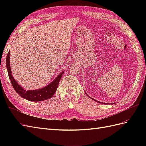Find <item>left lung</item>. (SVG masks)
Instances as JSON below:
<instances>
[{"label":"left lung","instance_id":"left-lung-1","mask_svg":"<svg viewBox=\"0 0 146 146\" xmlns=\"http://www.w3.org/2000/svg\"><path fill=\"white\" fill-rule=\"evenodd\" d=\"M85 93H86V92H85ZM86 95H87V96H88V97H89V98H91V99L92 100H94V101H96V102H98V103H100V104L102 103V104H106V105H107V104H108V103H102V102H99V101H98V100H95V99H92V98H90V97L89 96H88V95L87 94H86Z\"/></svg>","mask_w":146,"mask_h":146}]
</instances>
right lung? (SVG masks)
Returning a JSON list of instances; mask_svg holds the SVG:
<instances>
[{
  "mask_svg": "<svg viewBox=\"0 0 146 146\" xmlns=\"http://www.w3.org/2000/svg\"><path fill=\"white\" fill-rule=\"evenodd\" d=\"M6 66L8 70V77L12 84V86L14 88L15 91L18 94L21 98L26 100L33 102H39L46 100L51 98L54 96L56 91L57 88L58 86V84L61 78L62 77L64 72H61L58 76H57L54 80H53L50 84L41 89L36 90H25L17 83L15 79L13 77L11 70L10 68V52L8 53L6 59Z\"/></svg>",
  "mask_w": 146,
  "mask_h": 146,
  "instance_id": "obj_1",
  "label": "right lung"
}]
</instances>
